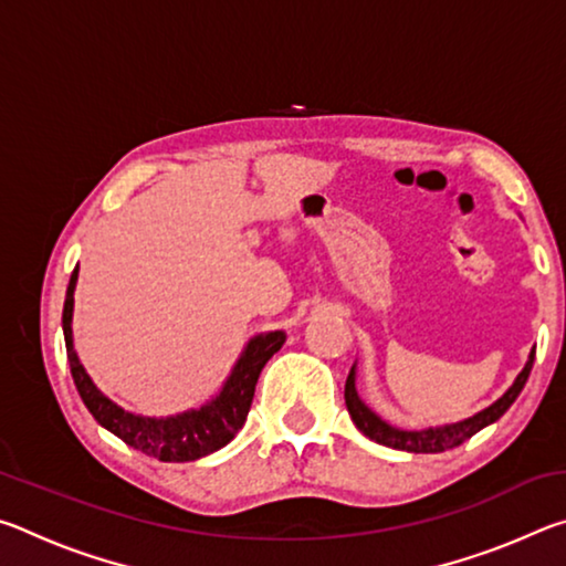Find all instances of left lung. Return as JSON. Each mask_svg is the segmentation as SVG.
<instances>
[{
	"mask_svg": "<svg viewBox=\"0 0 566 566\" xmlns=\"http://www.w3.org/2000/svg\"><path fill=\"white\" fill-rule=\"evenodd\" d=\"M532 364H534V347L530 352V357H526V364L522 367V371L512 381V387L506 389L500 399L492 401L490 407H484L482 411H476V415H472V417L452 421V424L424 427V429H401V427L389 424V421L381 419L377 411H371L361 401L359 391H357V361L352 364L347 385H344V401H347V409H349L354 424H357L359 432L364 437H369L371 442L399 449V452L437 454V452H447V449L464 444L469 437H474L476 432H482L484 427L494 424V421L514 405V399L520 397V391L524 389L526 379H530Z\"/></svg>",
	"mask_w": 566,
	"mask_h": 566,
	"instance_id": "8db88e82",
	"label": "left lung"
}]
</instances>
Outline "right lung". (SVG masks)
I'll return each mask as SVG.
<instances>
[{
  "instance_id": "obj_1",
  "label": "right lung",
  "mask_w": 566,
  "mask_h": 566,
  "mask_svg": "<svg viewBox=\"0 0 566 566\" xmlns=\"http://www.w3.org/2000/svg\"><path fill=\"white\" fill-rule=\"evenodd\" d=\"M80 280V266L70 276L66 286V300L62 312V329L66 344V359H70L72 379L76 391L84 401V407L92 411V417L99 424L119 437L122 442L139 449L147 457H155L159 462H195L199 457H207L232 442L239 429L244 427L249 407L254 399V387L260 379L264 364L270 361L286 342L282 329L254 334L244 344L242 354L234 361L232 371L224 379L222 389L205 401L202 407L179 411L169 417H142L119 407L104 391L94 385L92 377L84 369L74 352V334H72V317H74V290Z\"/></svg>"
}]
</instances>
